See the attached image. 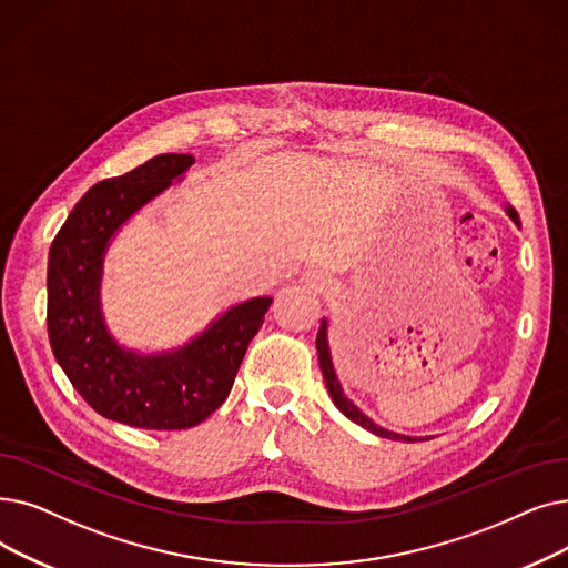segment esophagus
<instances>
[{"instance_id":"esophagus-1","label":"esophagus","mask_w":568,"mask_h":568,"mask_svg":"<svg viewBox=\"0 0 568 568\" xmlns=\"http://www.w3.org/2000/svg\"><path fill=\"white\" fill-rule=\"evenodd\" d=\"M311 278L315 281V287H320V290L325 287V283H323V276H320V274H311Z\"/></svg>"}]
</instances>
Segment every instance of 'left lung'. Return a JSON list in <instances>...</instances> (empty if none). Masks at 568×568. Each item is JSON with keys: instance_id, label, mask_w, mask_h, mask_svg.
Here are the masks:
<instances>
[{"instance_id": "obj_1", "label": "left lung", "mask_w": 568, "mask_h": 568, "mask_svg": "<svg viewBox=\"0 0 568 568\" xmlns=\"http://www.w3.org/2000/svg\"><path fill=\"white\" fill-rule=\"evenodd\" d=\"M508 215L515 220L517 225H520V217H517V211L515 209H506ZM315 348H317V359H320V368H323V376H325V383H327V389H329V397L332 402L336 404V408L348 417V420H353L355 425L368 429L376 436H383V438H392V440H415L413 436H404V434H394V432H387L383 427H378L374 420H368V417L343 394V387L336 378V372H334V364H332V355H329V341H327V320L323 317V323H320V329H317V338H315Z\"/></svg>"}]
</instances>
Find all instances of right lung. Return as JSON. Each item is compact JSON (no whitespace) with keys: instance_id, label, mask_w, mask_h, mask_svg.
Wrapping results in <instances>:
<instances>
[{"instance_id":"add662e5","label":"right lung","mask_w":568,"mask_h":568,"mask_svg":"<svg viewBox=\"0 0 568 568\" xmlns=\"http://www.w3.org/2000/svg\"><path fill=\"white\" fill-rule=\"evenodd\" d=\"M164 153L92 185L73 206L48 255V338L81 397L109 420L139 429H190L223 406L271 297L232 306L183 348L139 355L104 325L100 281L120 225L192 166Z\"/></svg>"}]
</instances>
